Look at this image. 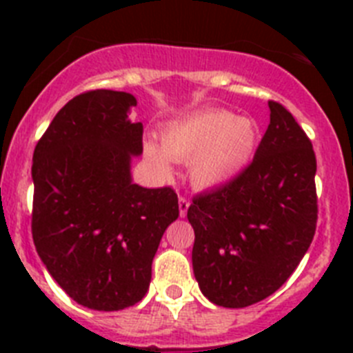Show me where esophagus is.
<instances>
[{"instance_id": "esophagus-1", "label": "esophagus", "mask_w": 353, "mask_h": 353, "mask_svg": "<svg viewBox=\"0 0 353 353\" xmlns=\"http://www.w3.org/2000/svg\"><path fill=\"white\" fill-rule=\"evenodd\" d=\"M189 205H191V201H189V198H185V196H180V198H179L180 217H185L187 210H189Z\"/></svg>"}]
</instances>
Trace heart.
<instances>
[{
	"label": "heart",
	"instance_id": "1",
	"mask_svg": "<svg viewBox=\"0 0 353 353\" xmlns=\"http://www.w3.org/2000/svg\"><path fill=\"white\" fill-rule=\"evenodd\" d=\"M258 145L260 127L252 118L207 109L170 123L162 132V146L148 141L145 152L162 171H168L170 159L191 161V182L198 189H217L248 170Z\"/></svg>",
	"mask_w": 353,
	"mask_h": 353
}]
</instances>
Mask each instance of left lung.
Here are the masks:
<instances>
[{"label": "left lung", "instance_id": "obj_1", "mask_svg": "<svg viewBox=\"0 0 353 353\" xmlns=\"http://www.w3.org/2000/svg\"><path fill=\"white\" fill-rule=\"evenodd\" d=\"M269 129L248 170L198 194L192 270L199 290L223 307L256 304L297 269L316 230V157L288 109L269 101Z\"/></svg>", "mask_w": 353, "mask_h": 353}]
</instances>
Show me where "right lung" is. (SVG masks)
Returning <instances> with one entry per match:
<instances>
[{
	"label": "right lung",
	"instance_id": "obj_1",
	"mask_svg": "<svg viewBox=\"0 0 353 353\" xmlns=\"http://www.w3.org/2000/svg\"><path fill=\"white\" fill-rule=\"evenodd\" d=\"M136 97L92 90L68 101L33 152L31 233L37 252L68 297L97 311L141 301L161 239L179 217L171 187L132 182L143 123Z\"/></svg>",
	"mask_w": 353,
	"mask_h": 353
}]
</instances>
